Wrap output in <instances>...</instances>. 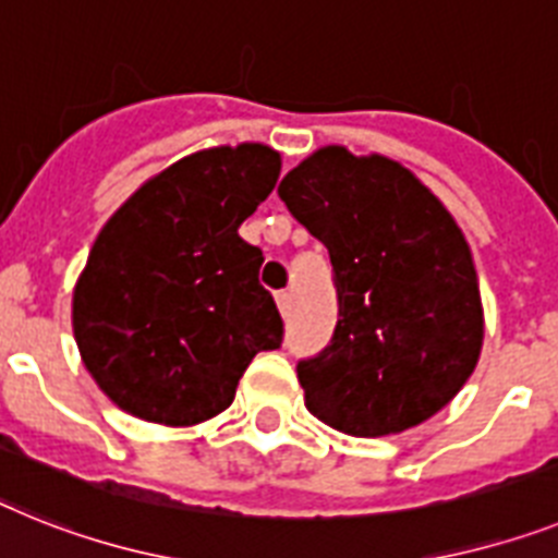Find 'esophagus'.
<instances>
[{"mask_svg":"<svg viewBox=\"0 0 558 558\" xmlns=\"http://www.w3.org/2000/svg\"><path fill=\"white\" fill-rule=\"evenodd\" d=\"M275 301H278L280 315H289V312H292V294L289 292H278L275 294Z\"/></svg>","mask_w":558,"mask_h":558,"instance_id":"esophagus-1","label":"esophagus"}]
</instances>
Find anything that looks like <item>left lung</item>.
Segmentation results:
<instances>
[{"label":"left lung","instance_id":"left-lung-1","mask_svg":"<svg viewBox=\"0 0 558 558\" xmlns=\"http://www.w3.org/2000/svg\"><path fill=\"white\" fill-rule=\"evenodd\" d=\"M329 250L331 343L298 363L306 409L351 437H388L446 409L482 351L480 280L462 229L411 170L320 147L278 186Z\"/></svg>","mask_w":558,"mask_h":558}]
</instances>
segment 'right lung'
<instances>
[{"mask_svg":"<svg viewBox=\"0 0 558 558\" xmlns=\"http://www.w3.org/2000/svg\"><path fill=\"white\" fill-rule=\"evenodd\" d=\"M280 175L266 144L209 147L153 175L112 213L73 289V335L98 388L147 423L195 425L235 400L283 320L238 235Z\"/></svg>","mask_w":558,"mask_h":558,"instance_id":"1","label":"right lung"}]
</instances>
